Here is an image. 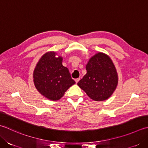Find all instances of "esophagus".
Here are the masks:
<instances>
[{"label":"esophagus","mask_w":148,"mask_h":148,"mask_svg":"<svg viewBox=\"0 0 148 148\" xmlns=\"http://www.w3.org/2000/svg\"><path fill=\"white\" fill-rule=\"evenodd\" d=\"M79 80H80V78H77V79H75V82H76V83H78V82H79Z\"/></svg>","instance_id":"obj_1"}]
</instances>
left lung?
I'll use <instances>...</instances> for the list:
<instances>
[{"label": "left lung", "instance_id": "1", "mask_svg": "<svg viewBox=\"0 0 148 148\" xmlns=\"http://www.w3.org/2000/svg\"><path fill=\"white\" fill-rule=\"evenodd\" d=\"M86 70L77 85L94 101L108 99L118 83L117 72L110 58L105 53H97L89 60Z\"/></svg>", "mask_w": 148, "mask_h": 148}]
</instances>
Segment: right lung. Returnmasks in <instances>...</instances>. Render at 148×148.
Returning a JSON list of instances; mask_svg holds the SVG:
<instances>
[{
	"label": "right lung",
	"mask_w": 148,
	"mask_h": 148,
	"mask_svg": "<svg viewBox=\"0 0 148 148\" xmlns=\"http://www.w3.org/2000/svg\"><path fill=\"white\" fill-rule=\"evenodd\" d=\"M54 52L43 54L33 72L35 87L40 94L51 101L61 99L69 87L76 83L69 69L62 65L63 58Z\"/></svg>",
	"instance_id": "right-lung-1"
}]
</instances>
